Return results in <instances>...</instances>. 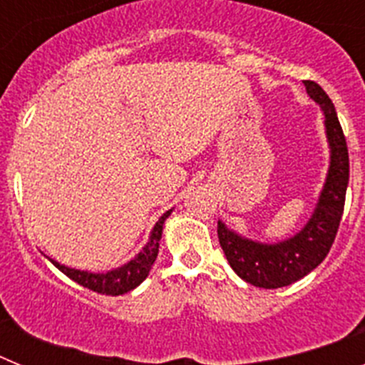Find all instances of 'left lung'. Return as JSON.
I'll return each mask as SVG.
<instances>
[{
    "instance_id": "8db88e82",
    "label": "left lung",
    "mask_w": 365,
    "mask_h": 365,
    "mask_svg": "<svg viewBox=\"0 0 365 365\" xmlns=\"http://www.w3.org/2000/svg\"><path fill=\"white\" fill-rule=\"evenodd\" d=\"M309 96L318 102L325 115L331 166L314 214L302 232L278 245H261L228 230L217 222V235L222 252L234 272L247 283L261 289L291 285L320 265L336 237L346 205L349 182V153L346 135L341 131L336 109L327 93L312 80H303Z\"/></svg>"
}]
</instances>
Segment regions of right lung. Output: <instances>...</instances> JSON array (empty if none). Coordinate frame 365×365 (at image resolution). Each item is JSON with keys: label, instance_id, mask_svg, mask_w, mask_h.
<instances>
[{"label": "right lung", "instance_id": "obj_1", "mask_svg": "<svg viewBox=\"0 0 365 365\" xmlns=\"http://www.w3.org/2000/svg\"><path fill=\"white\" fill-rule=\"evenodd\" d=\"M172 214V210H168L163 217L157 221V225L153 227V232H151V237L148 241L146 247L138 252L137 257L128 263V265L120 267L117 270H111V272L106 274H93V272H83V270L69 269V267L60 265L58 261H53V265L56 267L58 270H62L67 278H71L73 282H76L78 285L86 287L89 291L98 292V294L106 296H120L125 294V292L133 291L135 287H138L144 279L148 278L150 274L151 265H153L155 257L159 254V241L160 235H163V225L164 219Z\"/></svg>", "mask_w": 365, "mask_h": 365}]
</instances>
